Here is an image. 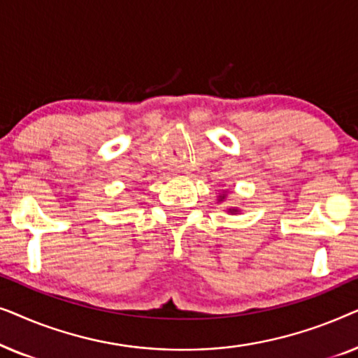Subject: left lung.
<instances>
[{
    "label": "left lung",
    "instance_id": "left-lung-1",
    "mask_svg": "<svg viewBox=\"0 0 358 358\" xmlns=\"http://www.w3.org/2000/svg\"><path fill=\"white\" fill-rule=\"evenodd\" d=\"M223 197H224V195H223Z\"/></svg>",
    "mask_w": 358,
    "mask_h": 358
}]
</instances>
